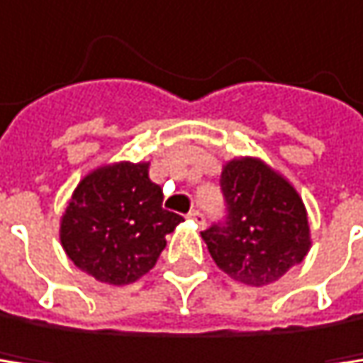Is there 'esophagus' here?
I'll return each instance as SVG.
<instances>
[{
    "label": "esophagus",
    "instance_id": "esophagus-1",
    "mask_svg": "<svg viewBox=\"0 0 363 363\" xmlns=\"http://www.w3.org/2000/svg\"><path fill=\"white\" fill-rule=\"evenodd\" d=\"M187 220H191V222H196V224H204V218H202V213H200V211H191V213H187Z\"/></svg>",
    "mask_w": 363,
    "mask_h": 363
}]
</instances>
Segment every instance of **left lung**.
Returning <instances> with one entry per match:
<instances>
[{"mask_svg":"<svg viewBox=\"0 0 363 363\" xmlns=\"http://www.w3.org/2000/svg\"><path fill=\"white\" fill-rule=\"evenodd\" d=\"M220 183L228 220L206 228L202 240L222 272L263 287L303 263L311 248L307 206L279 169L259 157H235Z\"/></svg>","mask_w":363,"mask_h":363,"instance_id":"obj_1","label":"left lung"}]
</instances>
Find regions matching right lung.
I'll return each instance as SVG.
<instances>
[{"mask_svg":"<svg viewBox=\"0 0 363 363\" xmlns=\"http://www.w3.org/2000/svg\"><path fill=\"white\" fill-rule=\"evenodd\" d=\"M147 161H115L86 172L60 216V246L74 266L106 285H128L157 266L165 235L183 218L163 208Z\"/></svg>","mask_w":363,"mask_h":363,"instance_id":"obj_1","label":"right lung"}]
</instances>
